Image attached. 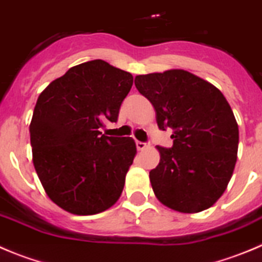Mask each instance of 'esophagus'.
Listing matches in <instances>:
<instances>
[{
    "instance_id": "34e87169",
    "label": "esophagus",
    "mask_w": 262,
    "mask_h": 262,
    "mask_svg": "<svg viewBox=\"0 0 262 262\" xmlns=\"http://www.w3.org/2000/svg\"><path fill=\"white\" fill-rule=\"evenodd\" d=\"M136 146H137V148H138V150H145V148H147V147H148L147 143L141 142V141H137V142H136Z\"/></svg>"
}]
</instances>
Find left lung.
Segmentation results:
<instances>
[{"label":"left lung","mask_w":262,"mask_h":262,"mask_svg":"<svg viewBox=\"0 0 262 262\" xmlns=\"http://www.w3.org/2000/svg\"><path fill=\"white\" fill-rule=\"evenodd\" d=\"M137 90L150 100L159 129H173L171 148L157 146L159 164L150 183L164 206L199 213L225 193L237 159L239 128L223 94L183 69L137 75Z\"/></svg>","instance_id":"8db88e82"}]
</instances>
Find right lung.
<instances>
[{"label": "right lung", "instance_id": "obj_1", "mask_svg": "<svg viewBox=\"0 0 262 262\" xmlns=\"http://www.w3.org/2000/svg\"><path fill=\"white\" fill-rule=\"evenodd\" d=\"M133 75L103 60L79 63L46 87L34 108L32 162L47 195L77 215L110 209L121 195L137 147L130 137H108Z\"/></svg>", "mask_w": 262, "mask_h": 262}]
</instances>
